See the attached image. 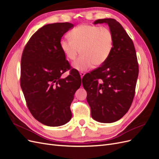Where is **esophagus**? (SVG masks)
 Listing matches in <instances>:
<instances>
[{
    "instance_id": "34e87169",
    "label": "esophagus",
    "mask_w": 159,
    "mask_h": 159,
    "mask_svg": "<svg viewBox=\"0 0 159 159\" xmlns=\"http://www.w3.org/2000/svg\"><path fill=\"white\" fill-rule=\"evenodd\" d=\"M85 72H83V71H81L80 72V76H81V78H83V77H84V75H85Z\"/></svg>"
}]
</instances>
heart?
<instances>
[{"mask_svg": "<svg viewBox=\"0 0 159 159\" xmlns=\"http://www.w3.org/2000/svg\"><path fill=\"white\" fill-rule=\"evenodd\" d=\"M68 40L60 42V48L69 60H74L80 51L81 56L73 64L79 71H86L99 66L107 60L112 52L114 37L108 28L82 25L68 33Z\"/></svg>", "mask_w": 159, "mask_h": 159, "instance_id": "b5f03b06", "label": "heart"}]
</instances>
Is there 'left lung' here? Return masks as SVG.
Listing matches in <instances>:
<instances>
[{"label": "left lung", "instance_id": "1", "mask_svg": "<svg viewBox=\"0 0 159 159\" xmlns=\"http://www.w3.org/2000/svg\"><path fill=\"white\" fill-rule=\"evenodd\" d=\"M107 23L114 37L111 53L107 60L82 78L88 93L87 101L91 117L101 123H113L128 111L135 93L139 64L131 38L121 24L113 18L94 22Z\"/></svg>", "mask_w": 159, "mask_h": 159}]
</instances>
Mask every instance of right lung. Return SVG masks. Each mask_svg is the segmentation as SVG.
I'll list each match as a JSON object with an SVG mask.
<instances>
[{
	"mask_svg": "<svg viewBox=\"0 0 159 159\" xmlns=\"http://www.w3.org/2000/svg\"><path fill=\"white\" fill-rule=\"evenodd\" d=\"M74 25L57 22L40 28L31 36L21 57L20 86L30 112L47 126L63 125L71 118L70 105L81 80L71 69L60 48L61 37Z\"/></svg>",
	"mask_w": 159,
	"mask_h": 159,
	"instance_id": "right-lung-1",
	"label": "right lung"
}]
</instances>
